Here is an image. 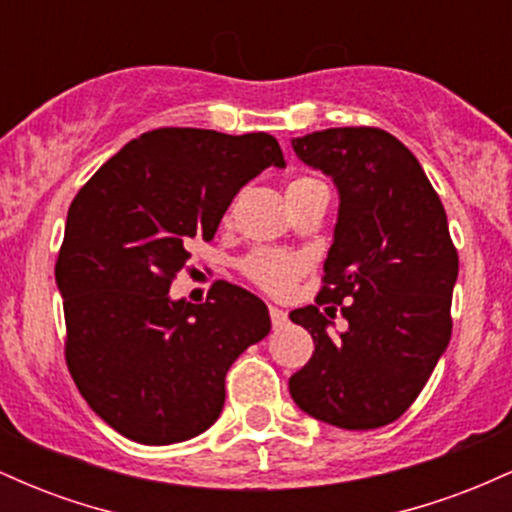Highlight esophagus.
Here are the masks:
<instances>
[{"label": "esophagus", "instance_id": "1", "mask_svg": "<svg viewBox=\"0 0 512 512\" xmlns=\"http://www.w3.org/2000/svg\"><path fill=\"white\" fill-rule=\"evenodd\" d=\"M269 317H272L274 330H279V327H284L286 322H289V315H286L281 308H276V305H269Z\"/></svg>", "mask_w": 512, "mask_h": 512}]
</instances>
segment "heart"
<instances>
[{"label": "heart", "instance_id": "heart-1", "mask_svg": "<svg viewBox=\"0 0 512 512\" xmlns=\"http://www.w3.org/2000/svg\"><path fill=\"white\" fill-rule=\"evenodd\" d=\"M315 185H322V182L317 178H310V175H301V178L291 180L286 185V197L298 195V192ZM240 269L262 291L272 293V296H286L305 272V257L291 255V252L255 250L240 260Z\"/></svg>", "mask_w": 512, "mask_h": 512}]
</instances>
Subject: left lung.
<instances>
[{"instance_id":"1","label":"left lung","mask_w":512,"mask_h":512,"mask_svg":"<svg viewBox=\"0 0 512 512\" xmlns=\"http://www.w3.org/2000/svg\"><path fill=\"white\" fill-rule=\"evenodd\" d=\"M291 146L339 192L325 286L315 305L289 315L315 342L313 358L291 375V397L330 426H387L448 349L460 269L448 216L416 156L385 129L332 127ZM337 309L350 327L334 338Z\"/></svg>"}]
</instances>
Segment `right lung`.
I'll use <instances>...</instances> for the list:
<instances>
[{
  "label": "right lung",
  "mask_w": 512,
  "mask_h": 512,
  "mask_svg": "<svg viewBox=\"0 0 512 512\" xmlns=\"http://www.w3.org/2000/svg\"><path fill=\"white\" fill-rule=\"evenodd\" d=\"M269 166H286L272 134L161 127L74 197L55 264L64 354L88 407L125 438L170 445L207 431L228 368L269 334L267 305L228 281L207 303L168 293L190 238H214L240 187Z\"/></svg>",
  "instance_id": "1"
}]
</instances>
